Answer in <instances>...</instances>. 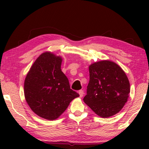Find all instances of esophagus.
<instances>
[{"instance_id": "obj_1", "label": "esophagus", "mask_w": 149, "mask_h": 149, "mask_svg": "<svg viewBox=\"0 0 149 149\" xmlns=\"http://www.w3.org/2000/svg\"><path fill=\"white\" fill-rule=\"evenodd\" d=\"M79 94L80 97H82L83 96V94H84V93H83V90H79Z\"/></svg>"}]
</instances>
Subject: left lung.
<instances>
[{"label": "left lung", "instance_id": "left-lung-1", "mask_svg": "<svg viewBox=\"0 0 149 149\" xmlns=\"http://www.w3.org/2000/svg\"><path fill=\"white\" fill-rule=\"evenodd\" d=\"M89 81L83 101L99 117H110L119 113L127 102L130 81L121 67L110 60L89 66Z\"/></svg>", "mask_w": 149, "mask_h": 149}]
</instances>
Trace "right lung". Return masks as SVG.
I'll use <instances>...</instances> for the list:
<instances>
[{
    "mask_svg": "<svg viewBox=\"0 0 149 149\" xmlns=\"http://www.w3.org/2000/svg\"><path fill=\"white\" fill-rule=\"evenodd\" d=\"M62 58L50 52L40 54L24 81V96L32 111L39 117L55 120L79 97L70 89L68 79L61 70Z\"/></svg>",
    "mask_w": 149,
    "mask_h": 149,
    "instance_id": "right-lung-1",
    "label": "right lung"
}]
</instances>
